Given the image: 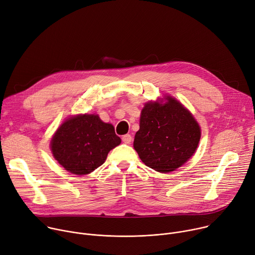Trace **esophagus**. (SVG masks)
Segmentation results:
<instances>
[{"mask_svg":"<svg viewBox=\"0 0 255 255\" xmlns=\"http://www.w3.org/2000/svg\"><path fill=\"white\" fill-rule=\"evenodd\" d=\"M122 141H123L124 143H126V144H130L131 141H132V136H131L130 134H126V135H124V136L122 137Z\"/></svg>","mask_w":255,"mask_h":255,"instance_id":"1","label":"esophagus"}]
</instances>
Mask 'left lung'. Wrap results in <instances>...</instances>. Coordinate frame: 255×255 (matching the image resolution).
<instances>
[{"mask_svg": "<svg viewBox=\"0 0 255 255\" xmlns=\"http://www.w3.org/2000/svg\"><path fill=\"white\" fill-rule=\"evenodd\" d=\"M165 100L144 105L133 143L142 162L162 173L186 163L201 139L200 126L188 109L172 97Z\"/></svg>", "mask_w": 255, "mask_h": 255, "instance_id": "1", "label": "left lung"}]
</instances>
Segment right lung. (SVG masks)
Returning <instances> with one entry per match:
<instances>
[{"mask_svg":"<svg viewBox=\"0 0 255 255\" xmlns=\"http://www.w3.org/2000/svg\"><path fill=\"white\" fill-rule=\"evenodd\" d=\"M121 143L114 126L98 115H77L66 119L54 133L53 157L67 171L85 175L101 166L108 153Z\"/></svg>","mask_w":255,"mask_h":255,"instance_id":"1","label":"right lung"}]
</instances>
